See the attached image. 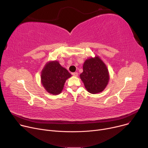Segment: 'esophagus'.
Listing matches in <instances>:
<instances>
[{"mask_svg": "<svg viewBox=\"0 0 148 148\" xmlns=\"http://www.w3.org/2000/svg\"><path fill=\"white\" fill-rule=\"evenodd\" d=\"M73 75L74 77H77V76H78V73H73Z\"/></svg>", "mask_w": 148, "mask_h": 148, "instance_id": "obj_1", "label": "esophagus"}]
</instances>
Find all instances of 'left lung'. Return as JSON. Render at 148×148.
<instances>
[{"mask_svg": "<svg viewBox=\"0 0 148 148\" xmlns=\"http://www.w3.org/2000/svg\"><path fill=\"white\" fill-rule=\"evenodd\" d=\"M80 77L86 89L92 94L103 92L110 79L109 73L104 62L98 56L84 61Z\"/></svg>", "mask_w": 148, "mask_h": 148, "instance_id": "8db88e82", "label": "left lung"}]
</instances>
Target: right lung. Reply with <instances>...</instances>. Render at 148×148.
<instances>
[{
  "label": "right lung",
  "mask_w": 148,
  "mask_h": 148,
  "mask_svg": "<svg viewBox=\"0 0 148 148\" xmlns=\"http://www.w3.org/2000/svg\"><path fill=\"white\" fill-rule=\"evenodd\" d=\"M71 77V74L62 67L58 61H49L42 69L41 82L49 94L58 95L63 90L66 80Z\"/></svg>",
  "instance_id": "add662e5"
}]
</instances>
